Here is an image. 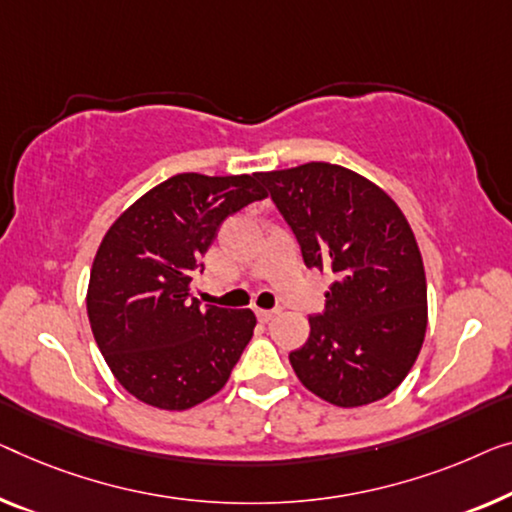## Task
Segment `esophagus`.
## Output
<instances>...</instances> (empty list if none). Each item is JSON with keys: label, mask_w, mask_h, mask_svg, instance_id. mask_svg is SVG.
I'll return each mask as SVG.
<instances>
[{"label": "esophagus", "mask_w": 512, "mask_h": 512, "mask_svg": "<svg viewBox=\"0 0 512 512\" xmlns=\"http://www.w3.org/2000/svg\"><path fill=\"white\" fill-rule=\"evenodd\" d=\"M255 312H257L259 322H271V319L278 315V310H262V308H257Z\"/></svg>", "instance_id": "esophagus-1"}]
</instances>
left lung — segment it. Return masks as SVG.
Instances as JSON below:
<instances>
[{
    "label": "left lung",
    "mask_w": 512,
    "mask_h": 512,
    "mask_svg": "<svg viewBox=\"0 0 512 512\" xmlns=\"http://www.w3.org/2000/svg\"><path fill=\"white\" fill-rule=\"evenodd\" d=\"M308 269L331 271L326 308L289 354L301 384L335 407L386 398L423 347L427 285L416 236L391 197L347 167L262 172Z\"/></svg>",
    "instance_id": "left-lung-1"
}]
</instances>
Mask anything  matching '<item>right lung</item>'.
<instances>
[{
  "instance_id": "add662e5",
  "label": "right lung",
  "mask_w": 512,
  "mask_h": 512,
  "mask_svg": "<svg viewBox=\"0 0 512 512\" xmlns=\"http://www.w3.org/2000/svg\"><path fill=\"white\" fill-rule=\"evenodd\" d=\"M264 197L259 174H177L103 236L87 315L112 375L137 400L183 411L227 384L253 338L255 312L200 305L190 282L220 223Z\"/></svg>"
}]
</instances>
